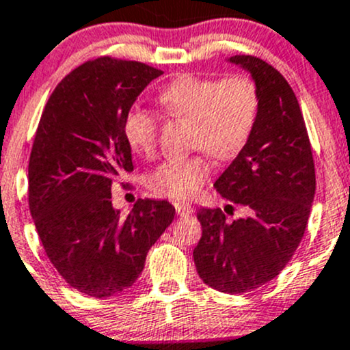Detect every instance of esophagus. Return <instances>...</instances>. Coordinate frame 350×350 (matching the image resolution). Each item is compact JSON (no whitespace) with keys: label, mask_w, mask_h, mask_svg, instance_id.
<instances>
[{"label":"esophagus","mask_w":350,"mask_h":350,"mask_svg":"<svg viewBox=\"0 0 350 350\" xmlns=\"http://www.w3.org/2000/svg\"><path fill=\"white\" fill-rule=\"evenodd\" d=\"M194 208L191 204L187 203H176V213H178L179 216H189L193 215Z\"/></svg>","instance_id":"34e87169"}]
</instances>
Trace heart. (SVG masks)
I'll return each mask as SVG.
<instances>
[{
	"instance_id": "heart-1",
	"label": "heart",
	"mask_w": 350,
	"mask_h": 350,
	"mask_svg": "<svg viewBox=\"0 0 350 350\" xmlns=\"http://www.w3.org/2000/svg\"><path fill=\"white\" fill-rule=\"evenodd\" d=\"M159 104L172 116L193 120L191 142L216 159H231L245 147L255 129L260 97L245 77L226 80L183 75L159 94ZM124 134L132 150L150 154L157 144V117L141 107L124 119ZM211 164L203 154L172 156L149 176V186L164 196L186 200L208 179Z\"/></svg>"
}]
</instances>
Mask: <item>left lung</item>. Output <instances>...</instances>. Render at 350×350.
<instances>
[{
    "label": "left lung",
    "mask_w": 350,
    "mask_h": 350,
    "mask_svg": "<svg viewBox=\"0 0 350 350\" xmlns=\"http://www.w3.org/2000/svg\"><path fill=\"white\" fill-rule=\"evenodd\" d=\"M226 62L250 73L260 97L248 142L215 183L246 216L226 221L219 209H198L203 237L193 256L206 285L243 293L273 280L295 253L314 203L315 167L299 100L282 73L250 55Z\"/></svg>",
    "instance_id": "1"
}]
</instances>
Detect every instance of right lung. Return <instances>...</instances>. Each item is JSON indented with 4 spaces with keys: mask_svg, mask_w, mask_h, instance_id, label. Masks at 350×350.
Returning <instances> with one entry per match:
<instances>
[{
    "mask_svg": "<svg viewBox=\"0 0 350 350\" xmlns=\"http://www.w3.org/2000/svg\"><path fill=\"white\" fill-rule=\"evenodd\" d=\"M159 75L139 62H87L58 83L40 119L29 211L51 265L83 295L105 299L134 285L174 219L164 200H139L127 216L110 203L112 183L134 169L126 113Z\"/></svg>",
    "mask_w": 350,
    "mask_h": 350,
    "instance_id": "add662e5",
    "label": "right lung"
}]
</instances>
